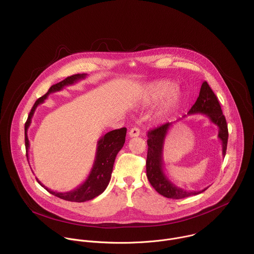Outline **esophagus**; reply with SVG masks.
<instances>
[{
	"mask_svg": "<svg viewBox=\"0 0 254 254\" xmlns=\"http://www.w3.org/2000/svg\"><path fill=\"white\" fill-rule=\"evenodd\" d=\"M129 137H136L139 135V129L137 127H132L128 132Z\"/></svg>",
	"mask_w": 254,
	"mask_h": 254,
	"instance_id": "34e87169",
	"label": "esophagus"
}]
</instances>
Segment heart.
I'll return each instance as SVG.
<instances>
[{"label": "heart", "mask_w": 254, "mask_h": 254, "mask_svg": "<svg viewBox=\"0 0 254 254\" xmlns=\"http://www.w3.org/2000/svg\"><path fill=\"white\" fill-rule=\"evenodd\" d=\"M173 89L174 83L167 80L152 83L144 95V103L151 105L166 98L159 109V116L166 118L176 111L181 102V92Z\"/></svg>", "instance_id": "heart-1"}]
</instances>
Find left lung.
Instances as JSON below:
<instances>
[{
  "label": "left lung",
  "instance_id": "1",
  "mask_svg": "<svg viewBox=\"0 0 254 254\" xmlns=\"http://www.w3.org/2000/svg\"><path fill=\"white\" fill-rule=\"evenodd\" d=\"M202 114L205 115L212 124L216 125L219 128L218 137L222 141L223 146V156L226 155L227 145H228V125L225 116L223 115L220 103L209 86V84L204 81L199 97L196 103L188 112L189 115H197ZM184 116L183 118H185ZM183 118L176 120L172 123H167L162 125L161 127L154 128L147 133V159H146V175L148 181L152 185V187L162 196L169 199H183L190 196L198 195L204 192L206 189L202 191H186L177 185H175L165 174L164 165H163V146L166 135L175 123H178Z\"/></svg>",
  "mask_w": 254,
  "mask_h": 254
}]
</instances>
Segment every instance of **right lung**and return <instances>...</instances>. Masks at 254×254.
<instances>
[{
  "label": "right lung",
  "mask_w": 254,
  "mask_h": 254,
  "mask_svg": "<svg viewBox=\"0 0 254 254\" xmlns=\"http://www.w3.org/2000/svg\"><path fill=\"white\" fill-rule=\"evenodd\" d=\"M86 77H87V74H84V73L67 77L63 81L51 86L49 88L48 92L34 103L32 109L28 115V118L26 120V123L24 125V141H25V148L27 151L29 148L27 129L31 124V119L34 115V112H35L37 106L44 103V100H46L50 94L61 91L66 86L74 85L75 83H77L80 80L85 79ZM126 134H127V128L122 127L120 129H115V130L107 132L105 135H103L98 140L93 167H92L87 179L81 185H79L77 188H75L74 190L65 192V193L56 192V191L50 190L47 187H45L36 178L37 182L50 194H52L60 199L66 200V201L82 203V202H86V201L94 199L95 197L101 195L106 190V188L108 187V185L110 183L115 159H116L117 154L119 153V151L123 148V146L125 144ZM26 156H27V154H26Z\"/></svg>",
  "instance_id": "right-lung-1"
}]
</instances>
